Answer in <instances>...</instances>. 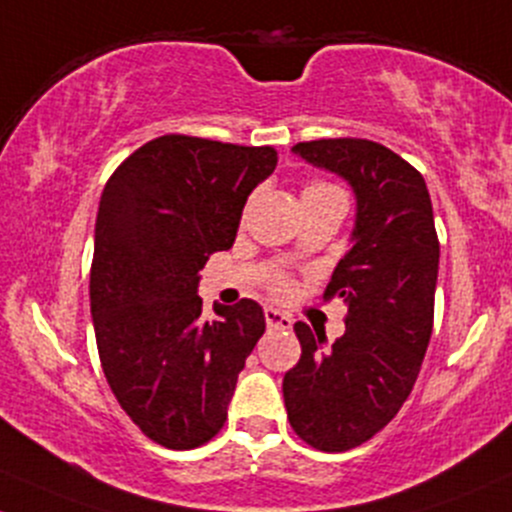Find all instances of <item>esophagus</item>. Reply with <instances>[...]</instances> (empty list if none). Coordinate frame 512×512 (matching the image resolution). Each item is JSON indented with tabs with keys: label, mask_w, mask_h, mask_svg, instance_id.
Instances as JSON below:
<instances>
[{
	"label": "esophagus",
	"mask_w": 512,
	"mask_h": 512,
	"mask_svg": "<svg viewBox=\"0 0 512 512\" xmlns=\"http://www.w3.org/2000/svg\"><path fill=\"white\" fill-rule=\"evenodd\" d=\"M265 320H267L269 328H277V330H291V325H294L291 316H286V313L277 311V308H272V306L265 308Z\"/></svg>",
	"instance_id": "1"
}]
</instances>
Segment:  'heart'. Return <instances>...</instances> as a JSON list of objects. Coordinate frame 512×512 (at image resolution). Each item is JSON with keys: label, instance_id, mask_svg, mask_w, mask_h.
Instances as JSON below:
<instances>
[{"label": "heart", "instance_id": "1", "mask_svg": "<svg viewBox=\"0 0 512 512\" xmlns=\"http://www.w3.org/2000/svg\"><path fill=\"white\" fill-rule=\"evenodd\" d=\"M316 189H335V187H328V184H308L306 192H316ZM274 291H286V282L284 279H277V282L272 284Z\"/></svg>", "mask_w": 512, "mask_h": 512}]
</instances>
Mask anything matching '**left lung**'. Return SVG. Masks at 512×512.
Returning <instances> with one entry per match:
<instances>
[{
	"label": "left lung",
	"mask_w": 512,
	"mask_h": 512,
	"mask_svg": "<svg viewBox=\"0 0 512 512\" xmlns=\"http://www.w3.org/2000/svg\"><path fill=\"white\" fill-rule=\"evenodd\" d=\"M296 155L345 179L357 199L350 250L325 299L347 306L345 335L296 323L301 359L284 374V406L296 435L323 452L374 437L401 411L432 335L440 243L423 174L381 143L325 138Z\"/></svg>",
	"instance_id": "8db88e82"
}]
</instances>
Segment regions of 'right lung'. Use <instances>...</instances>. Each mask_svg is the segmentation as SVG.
<instances>
[{
	"label": "right lung",
	"instance_id": "add662e5",
	"mask_svg": "<svg viewBox=\"0 0 512 512\" xmlns=\"http://www.w3.org/2000/svg\"><path fill=\"white\" fill-rule=\"evenodd\" d=\"M277 150L160 136L106 182L89 274L101 369L128 418L170 449L209 442L228 418L238 374L265 333L252 299L201 318L199 269L235 243L252 189Z\"/></svg>",
	"mask_w": 512,
	"mask_h": 512
}]
</instances>
